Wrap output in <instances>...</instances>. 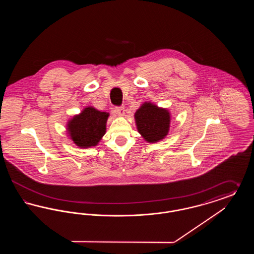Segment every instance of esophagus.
Returning <instances> with one entry per match:
<instances>
[{"mask_svg": "<svg viewBox=\"0 0 254 254\" xmlns=\"http://www.w3.org/2000/svg\"><path fill=\"white\" fill-rule=\"evenodd\" d=\"M114 111H115L116 114H118V115H120V116H123V115L125 114V109H124V107H116V108L114 109Z\"/></svg>", "mask_w": 254, "mask_h": 254, "instance_id": "1", "label": "esophagus"}]
</instances>
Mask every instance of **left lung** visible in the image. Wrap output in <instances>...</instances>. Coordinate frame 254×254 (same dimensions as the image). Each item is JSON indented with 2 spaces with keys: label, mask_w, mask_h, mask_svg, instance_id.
<instances>
[{
  "label": "left lung",
  "mask_w": 254,
  "mask_h": 254,
  "mask_svg": "<svg viewBox=\"0 0 254 254\" xmlns=\"http://www.w3.org/2000/svg\"><path fill=\"white\" fill-rule=\"evenodd\" d=\"M134 117L138 132L147 143L159 142L169 133L170 114L166 109L145 103L136 111Z\"/></svg>",
  "instance_id": "obj_1"
}]
</instances>
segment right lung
<instances>
[{
  "mask_svg": "<svg viewBox=\"0 0 254 254\" xmlns=\"http://www.w3.org/2000/svg\"><path fill=\"white\" fill-rule=\"evenodd\" d=\"M109 114L87 107L67 123V131L74 144L82 148L98 145L106 133Z\"/></svg>",
  "mask_w": 254,
  "mask_h": 254,
  "instance_id": "right-lung-1",
  "label": "right lung"
}]
</instances>
